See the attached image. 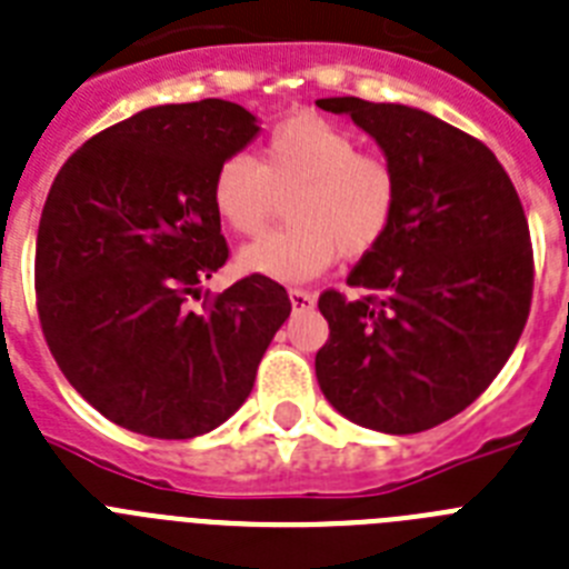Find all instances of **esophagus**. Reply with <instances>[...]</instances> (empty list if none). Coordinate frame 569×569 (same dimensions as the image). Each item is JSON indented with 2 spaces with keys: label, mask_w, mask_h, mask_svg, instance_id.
<instances>
[{
  "label": "esophagus",
  "mask_w": 569,
  "mask_h": 569,
  "mask_svg": "<svg viewBox=\"0 0 569 569\" xmlns=\"http://www.w3.org/2000/svg\"><path fill=\"white\" fill-rule=\"evenodd\" d=\"M290 305H293V310H310L317 305V296L310 293V290L290 288Z\"/></svg>",
  "instance_id": "obj_1"
}]
</instances>
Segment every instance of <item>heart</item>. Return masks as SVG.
<instances>
[{
  "instance_id": "b5f03b06",
  "label": "heart",
  "mask_w": 569,
  "mask_h": 569,
  "mask_svg": "<svg viewBox=\"0 0 569 569\" xmlns=\"http://www.w3.org/2000/svg\"><path fill=\"white\" fill-rule=\"evenodd\" d=\"M290 224L244 247L238 267L276 281H305L339 256L362 259L382 244L400 207V172L386 154L359 149L348 129L299 111L267 134L259 158L230 154L212 174L210 201L236 236H259L279 196Z\"/></svg>"
}]
</instances>
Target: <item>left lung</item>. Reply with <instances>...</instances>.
Returning a JSON list of instances; mask_svg holds the SVG:
<instances>
[{"label": "left lung", "instance_id": "obj_1", "mask_svg": "<svg viewBox=\"0 0 569 569\" xmlns=\"http://www.w3.org/2000/svg\"><path fill=\"white\" fill-rule=\"evenodd\" d=\"M351 114L400 172V207L348 284L325 290L317 380L366 429L415 435L472 406L516 351L532 305L521 198L489 146L420 109L317 100Z\"/></svg>", "mask_w": 569, "mask_h": 569}]
</instances>
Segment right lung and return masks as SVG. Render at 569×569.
<instances>
[{
  "mask_svg": "<svg viewBox=\"0 0 569 569\" xmlns=\"http://www.w3.org/2000/svg\"><path fill=\"white\" fill-rule=\"evenodd\" d=\"M256 132L250 111L216 97L154 106L86 140L53 178L37 313L66 380L111 423L160 440L216 429L290 317L267 276L201 293L230 259L212 174Z\"/></svg>",
  "mask_w": 569,
  "mask_h": 569,
  "instance_id": "add662e5",
  "label": "right lung"
}]
</instances>
